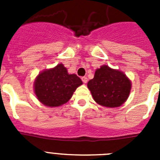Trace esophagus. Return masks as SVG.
Listing matches in <instances>:
<instances>
[{
  "mask_svg": "<svg viewBox=\"0 0 160 160\" xmlns=\"http://www.w3.org/2000/svg\"><path fill=\"white\" fill-rule=\"evenodd\" d=\"M82 81L83 82V83H87V81H88V79H87V77H82Z\"/></svg>",
  "mask_w": 160,
  "mask_h": 160,
  "instance_id": "1",
  "label": "esophagus"
}]
</instances>
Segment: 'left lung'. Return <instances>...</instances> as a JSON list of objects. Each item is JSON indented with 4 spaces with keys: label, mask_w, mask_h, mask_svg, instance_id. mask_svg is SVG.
<instances>
[{
    "label": "left lung",
    "mask_w": 160,
    "mask_h": 160,
    "mask_svg": "<svg viewBox=\"0 0 160 160\" xmlns=\"http://www.w3.org/2000/svg\"><path fill=\"white\" fill-rule=\"evenodd\" d=\"M87 87L98 104L118 107L128 99L131 82L123 72L104 65L96 70L94 78L88 82Z\"/></svg>",
    "instance_id": "obj_1"
}]
</instances>
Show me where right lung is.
Here are the masks:
<instances>
[{
    "label": "right lung",
    "mask_w": 160,
    "mask_h": 160,
    "mask_svg": "<svg viewBox=\"0 0 160 160\" xmlns=\"http://www.w3.org/2000/svg\"><path fill=\"white\" fill-rule=\"evenodd\" d=\"M82 84L76 74H69L62 64L41 72L34 81L38 99L46 107H59L71 98L76 89Z\"/></svg>",
    "instance_id": "1"
}]
</instances>
